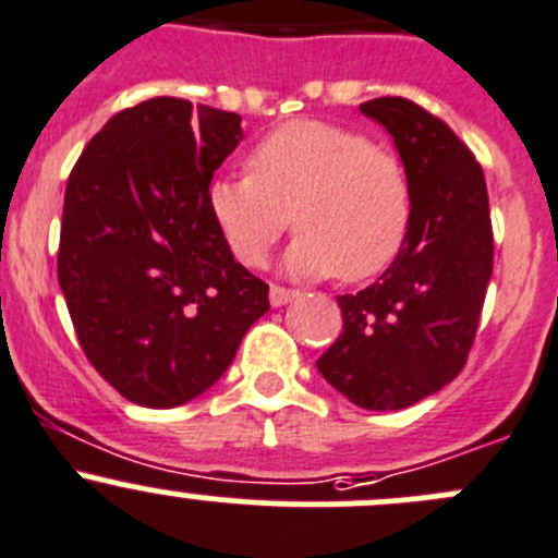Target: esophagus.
<instances>
[{
	"label": "esophagus",
	"mask_w": 558,
	"mask_h": 558,
	"mask_svg": "<svg viewBox=\"0 0 558 558\" xmlns=\"http://www.w3.org/2000/svg\"><path fill=\"white\" fill-rule=\"evenodd\" d=\"M296 294H300V291H294V289H283V286H272V289H269V302H272V307L289 305V302L294 300Z\"/></svg>",
	"instance_id": "obj_1"
}]
</instances>
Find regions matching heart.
Returning a JSON list of instances; mask_svg holds the SVG:
<instances>
[{"instance_id": "b5f03b06", "label": "heart", "mask_w": 558, "mask_h": 558, "mask_svg": "<svg viewBox=\"0 0 558 558\" xmlns=\"http://www.w3.org/2000/svg\"><path fill=\"white\" fill-rule=\"evenodd\" d=\"M251 174L209 182L207 207L234 258L262 267L289 223L286 269L365 280L392 264L411 226V185L392 153L343 124L296 119L247 155Z\"/></svg>"}]
</instances>
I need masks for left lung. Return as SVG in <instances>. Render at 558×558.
Instances as JSON below:
<instances>
[{
  "instance_id": "1",
  "label": "left lung",
  "mask_w": 558,
  "mask_h": 558,
  "mask_svg": "<svg viewBox=\"0 0 558 558\" xmlns=\"http://www.w3.org/2000/svg\"><path fill=\"white\" fill-rule=\"evenodd\" d=\"M360 111L392 135L411 226L376 283L338 296L343 332L316 367L360 409L398 411L466 365L494 272L488 187L466 144L416 102L376 97Z\"/></svg>"
}]
</instances>
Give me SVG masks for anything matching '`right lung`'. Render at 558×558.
Here are the masks:
<instances>
[{
	"instance_id": "add662e5",
	"label": "right lung",
	"mask_w": 558,
	"mask_h": 558,
	"mask_svg": "<svg viewBox=\"0 0 558 558\" xmlns=\"http://www.w3.org/2000/svg\"><path fill=\"white\" fill-rule=\"evenodd\" d=\"M240 142V113L153 97L113 113L70 171L59 286L86 360L147 409L213 387L269 311L207 207Z\"/></svg>"
}]
</instances>
